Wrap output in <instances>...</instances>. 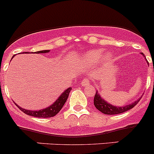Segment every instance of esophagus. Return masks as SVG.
<instances>
[{
    "instance_id": "1",
    "label": "esophagus",
    "mask_w": 154,
    "mask_h": 154,
    "mask_svg": "<svg viewBox=\"0 0 154 154\" xmlns=\"http://www.w3.org/2000/svg\"><path fill=\"white\" fill-rule=\"evenodd\" d=\"M81 84L82 86H87V85H89V80H88L87 78H84L83 80L81 81Z\"/></svg>"
}]
</instances>
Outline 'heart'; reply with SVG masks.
I'll list each match as a JSON object with an SVG mask.
<instances>
[{
	"instance_id": "heart-1",
	"label": "heart",
	"mask_w": 154,
	"mask_h": 154,
	"mask_svg": "<svg viewBox=\"0 0 154 154\" xmlns=\"http://www.w3.org/2000/svg\"><path fill=\"white\" fill-rule=\"evenodd\" d=\"M103 56V51L101 50H93L89 51L83 56L82 61L86 65H95L98 63ZM112 57L110 55L107 54L103 58V60L105 62H108L111 60Z\"/></svg>"
}]
</instances>
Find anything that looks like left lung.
<instances>
[{
	"label": "left lung",
	"instance_id": "left-lung-1",
	"mask_svg": "<svg viewBox=\"0 0 154 154\" xmlns=\"http://www.w3.org/2000/svg\"><path fill=\"white\" fill-rule=\"evenodd\" d=\"M141 53L144 56V57L145 58V56H144L142 53ZM146 60H147V59H146ZM140 99H141V98H138V100H136V101H134L132 104H129V105H126L124 106V107H123H123H117V106H113L112 105V104H108L107 101H104V100L100 96L98 91H96L95 97H94V105H95V107H96L98 110H100L101 113H104V114L114 115L124 113V112L132 109V107H134L137 104H138V102L140 101Z\"/></svg>",
	"mask_w": 154,
	"mask_h": 154
}]
</instances>
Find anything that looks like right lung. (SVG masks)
Listing matches in <instances>:
<instances>
[{"mask_svg": "<svg viewBox=\"0 0 154 154\" xmlns=\"http://www.w3.org/2000/svg\"><path fill=\"white\" fill-rule=\"evenodd\" d=\"M50 50H41V51H37L35 52V53H49ZM25 53H28L27 52H25ZM14 57V56L12 57V59ZM71 90V87H69L68 89H67L64 92H62V95L59 97L57 100L53 103L52 105H50V107H47L45 109H43L41 110H26V109H24L22 107H19V105L16 104L18 107L22 110L23 113H25V114L29 115V116H32V117H41V118H48V117H53L54 116H56L58 113L61 110V109L62 108L63 105L65 104V103L66 102L67 99H68V97L69 95L70 92Z\"/></svg>", "mask_w": 154, "mask_h": 154, "instance_id": "1", "label": "right lung"}]
</instances>
